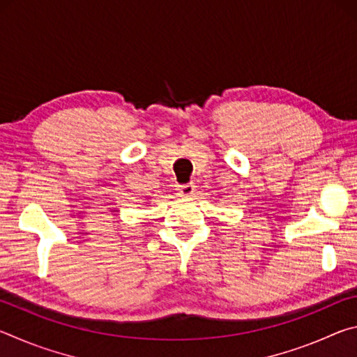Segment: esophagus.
I'll use <instances>...</instances> for the list:
<instances>
[{
    "label": "esophagus",
    "instance_id": "obj_1",
    "mask_svg": "<svg viewBox=\"0 0 357 357\" xmlns=\"http://www.w3.org/2000/svg\"><path fill=\"white\" fill-rule=\"evenodd\" d=\"M195 190H197V185L195 184L187 183L184 185H179L178 187V195L179 197H184V198H189V197L193 195V193H195Z\"/></svg>",
    "mask_w": 357,
    "mask_h": 357
}]
</instances>
